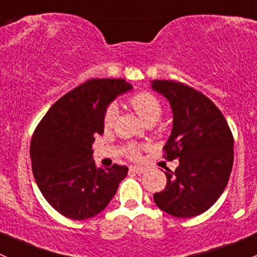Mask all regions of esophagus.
Returning <instances> with one entry per match:
<instances>
[{
  "mask_svg": "<svg viewBox=\"0 0 257 257\" xmlns=\"http://www.w3.org/2000/svg\"><path fill=\"white\" fill-rule=\"evenodd\" d=\"M130 172L136 173V174H143V173L145 172V169H144V168H140V167H131Z\"/></svg>",
  "mask_w": 257,
  "mask_h": 257,
  "instance_id": "obj_1",
  "label": "esophagus"
}]
</instances>
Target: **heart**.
<instances>
[{"label": "heart", "instance_id": "b5f03b06", "mask_svg": "<svg viewBox=\"0 0 257 257\" xmlns=\"http://www.w3.org/2000/svg\"><path fill=\"white\" fill-rule=\"evenodd\" d=\"M130 104L134 109H135L136 113L139 114L141 119L148 123H155L161 116V104L159 102V99L154 96L153 93H149V92H140V93L135 94L130 98ZM116 107L109 106L106 109L103 116V127L104 130H109L112 128L114 123V119H116ZM128 155L131 158H138L139 156V150L135 146H130L128 148Z\"/></svg>", "mask_w": 257, "mask_h": 257}]
</instances>
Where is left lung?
I'll return each mask as SVG.
<instances>
[{
  "mask_svg": "<svg viewBox=\"0 0 257 257\" xmlns=\"http://www.w3.org/2000/svg\"><path fill=\"white\" fill-rule=\"evenodd\" d=\"M169 101L173 128L164 150L179 167L167 168V187L154 194L170 216L190 218L211 208L223 193L233 165V136L216 104L194 88L174 80H151Z\"/></svg>",
  "mask_w": 257,
  "mask_h": 257,
  "instance_id": "obj_1",
  "label": "left lung"
}]
</instances>
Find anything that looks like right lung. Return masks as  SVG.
<instances>
[{"mask_svg": "<svg viewBox=\"0 0 257 257\" xmlns=\"http://www.w3.org/2000/svg\"><path fill=\"white\" fill-rule=\"evenodd\" d=\"M133 89L124 79H89L50 107L31 139L35 182L48 203L70 219L90 218L103 211L128 168H97L94 136L103 134L107 107Z\"/></svg>", "mask_w": 257, "mask_h": 257, "instance_id": "1", "label": "right lung"}]
</instances>
